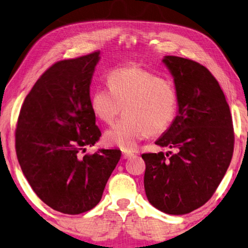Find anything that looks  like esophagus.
<instances>
[{
  "label": "esophagus",
  "instance_id": "1",
  "mask_svg": "<svg viewBox=\"0 0 248 248\" xmlns=\"http://www.w3.org/2000/svg\"><path fill=\"white\" fill-rule=\"evenodd\" d=\"M122 156H123L124 159H127V158H131L133 156L132 153H128V152H123V154H122Z\"/></svg>",
  "mask_w": 248,
  "mask_h": 248
}]
</instances>
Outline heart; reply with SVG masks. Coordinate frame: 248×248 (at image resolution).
Listing matches in <instances>:
<instances>
[{
  "label": "heart",
  "instance_id": "heart-1",
  "mask_svg": "<svg viewBox=\"0 0 248 248\" xmlns=\"http://www.w3.org/2000/svg\"><path fill=\"white\" fill-rule=\"evenodd\" d=\"M108 88L92 93L90 107L97 119L112 124L123 108L124 119L104 134V141L132 152L148 135L167 129L177 115L179 94L171 80L139 66L115 68L107 77Z\"/></svg>",
  "mask_w": 248,
  "mask_h": 248
}]
</instances>
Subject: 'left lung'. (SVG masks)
<instances>
[{
	"instance_id": "obj_1",
	"label": "left lung",
	"mask_w": 248,
	"mask_h": 248,
	"mask_svg": "<svg viewBox=\"0 0 248 248\" xmlns=\"http://www.w3.org/2000/svg\"><path fill=\"white\" fill-rule=\"evenodd\" d=\"M174 78L179 111L171 126L156 140L176 154H143L145 192L162 212L181 216L205 204L224 177L234 151L230 107L220 84L204 66L166 56Z\"/></svg>"
}]
</instances>
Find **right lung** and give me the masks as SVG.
Listing matches in <instances>:
<instances>
[{
    "label": "right lung",
    "mask_w": 248,
    "mask_h": 248,
    "mask_svg": "<svg viewBox=\"0 0 248 248\" xmlns=\"http://www.w3.org/2000/svg\"><path fill=\"white\" fill-rule=\"evenodd\" d=\"M100 51L57 62L36 81L19 111L15 149L24 176L40 200L64 214L99 203L120 149L84 153L101 136L90 107Z\"/></svg>",
    "instance_id": "1"
}]
</instances>
